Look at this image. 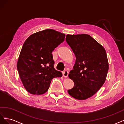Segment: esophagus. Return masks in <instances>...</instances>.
<instances>
[{
  "label": "esophagus",
  "instance_id": "1",
  "mask_svg": "<svg viewBox=\"0 0 124 124\" xmlns=\"http://www.w3.org/2000/svg\"><path fill=\"white\" fill-rule=\"evenodd\" d=\"M68 75H69V72L68 71H67V70H65V71L63 72V76L64 77H67L68 76Z\"/></svg>",
  "mask_w": 124,
  "mask_h": 124
}]
</instances>
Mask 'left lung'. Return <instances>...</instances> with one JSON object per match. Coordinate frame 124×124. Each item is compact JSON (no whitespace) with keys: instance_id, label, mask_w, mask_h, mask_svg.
I'll use <instances>...</instances> for the list:
<instances>
[{"instance_id":"1","label":"left lung","mask_w":124,"mask_h":124,"mask_svg":"<svg viewBox=\"0 0 124 124\" xmlns=\"http://www.w3.org/2000/svg\"><path fill=\"white\" fill-rule=\"evenodd\" d=\"M66 41L76 56L69 77L74 85L69 94L79 100H86L100 89L107 78L108 62L104 47L87 34L67 35Z\"/></svg>"}]
</instances>
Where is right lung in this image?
<instances>
[{"instance_id":"add662e5","label":"right lung","mask_w":124,"mask_h":124,"mask_svg":"<svg viewBox=\"0 0 124 124\" xmlns=\"http://www.w3.org/2000/svg\"><path fill=\"white\" fill-rule=\"evenodd\" d=\"M65 35L47 29L33 34L25 41L17 63L23 86L29 93L40 95L48 91L51 80L62 77L54 68L52 51L64 41Z\"/></svg>"}]
</instances>
